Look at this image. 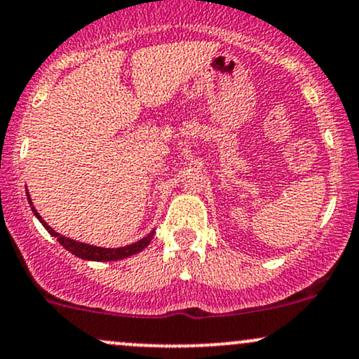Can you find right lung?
Listing matches in <instances>:
<instances>
[{"label": "right lung", "mask_w": 359, "mask_h": 359, "mask_svg": "<svg viewBox=\"0 0 359 359\" xmlns=\"http://www.w3.org/2000/svg\"><path fill=\"white\" fill-rule=\"evenodd\" d=\"M27 197H28V203H30V205H32V211H34L35 216L39 217L40 222H42L43 228L47 229L52 236H55L57 241H59L65 250L71 251L72 255H76V257H79L82 259H93V262H116V259L128 258V257H131V255H137L142 250H145L147 246L150 245L151 238H154V234H155V231H151L148 236L143 238V240L133 243V245L123 246V248H100V246L86 245V243L74 241V240H71V238L60 236L59 233L53 231L50 226H48L47 222L42 219V216L36 212V209L34 208V204H32V199H30V196H28V192H27Z\"/></svg>", "instance_id": "right-lung-1"}]
</instances>
